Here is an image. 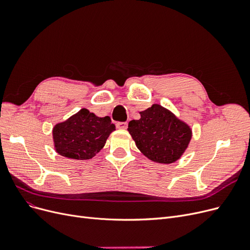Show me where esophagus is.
<instances>
[{"instance_id": "34e87169", "label": "esophagus", "mask_w": 250, "mask_h": 250, "mask_svg": "<svg viewBox=\"0 0 250 250\" xmlns=\"http://www.w3.org/2000/svg\"><path fill=\"white\" fill-rule=\"evenodd\" d=\"M116 127L121 129H125L127 127V123H117Z\"/></svg>"}]
</instances>
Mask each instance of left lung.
<instances>
[{
  "label": "left lung",
  "mask_w": 250,
  "mask_h": 250,
  "mask_svg": "<svg viewBox=\"0 0 250 250\" xmlns=\"http://www.w3.org/2000/svg\"><path fill=\"white\" fill-rule=\"evenodd\" d=\"M140 115L127 127L137 148L158 164H172L180 159L192 138L189 125L159 104H153Z\"/></svg>",
  "instance_id": "8db88e82"
}]
</instances>
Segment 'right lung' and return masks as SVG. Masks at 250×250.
Instances as JSON below:
<instances>
[{"instance_id":"add662e5","label":"right lung","mask_w":250,"mask_h":250,"mask_svg":"<svg viewBox=\"0 0 250 250\" xmlns=\"http://www.w3.org/2000/svg\"><path fill=\"white\" fill-rule=\"evenodd\" d=\"M115 125L109 116L99 117L83 108L53 127L54 148L58 154L78 160L93 158L104 147Z\"/></svg>"}]
</instances>
